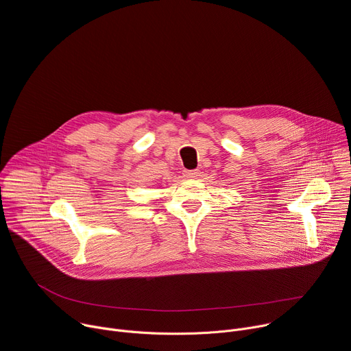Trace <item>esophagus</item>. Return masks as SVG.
I'll use <instances>...</instances> for the list:
<instances>
[{"mask_svg": "<svg viewBox=\"0 0 351 351\" xmlns=\"http://www.w3.org/2000/svg\"><path fill=\"white\" fill-rule=\"evenodd\" d=\"M184 177L185 178H191V180H194V178H197L201 173H199V170H184Z\"/></svg>", "mask_w": 351, "mask_h": 351, "instance_id": "1", "label": "esophagus"}]
</instances>
